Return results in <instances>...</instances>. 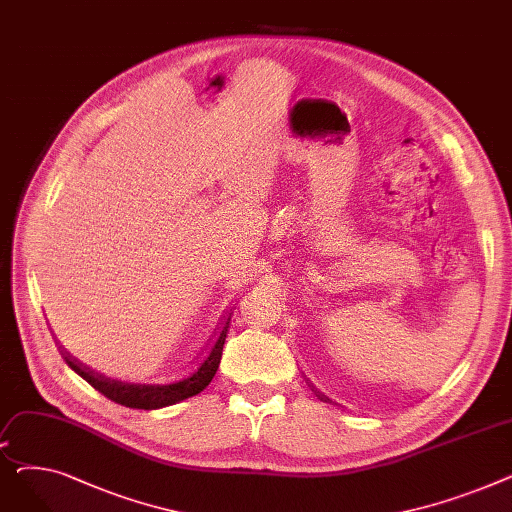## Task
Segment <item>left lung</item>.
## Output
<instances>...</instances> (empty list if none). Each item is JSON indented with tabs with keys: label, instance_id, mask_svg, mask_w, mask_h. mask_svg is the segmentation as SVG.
<instances>
[{
	"label": "left lung",
	"instance_id": "left-lung-1",
	"mask_svg": "<svg viewBox=\"0 0 512 512\" xmlns=\"http://www.w3.org/2000/svg\"><path fill=\"white\" fill-rule=\"evenodd\" d=\"M317 396H319L321 400H330V398H326V394H319V392H317Z\"/></svg>",
	"mask_w": 512,
	"mask_h": 512
}]
</instances>
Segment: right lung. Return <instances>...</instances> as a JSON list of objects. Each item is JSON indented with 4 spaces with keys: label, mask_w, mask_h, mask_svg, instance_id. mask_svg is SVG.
Returning a JSON list of instances; mask_svg holds the SVG:
<instances>
[{
    "label": "right lung",
    "mask_w": 512,
    "mask_h": 512,
    "mask_svg": "<svg viewBox=\"0 0 512 512\" xmlns=\"http://www.w3.org/2000/svg\"><path fill=\"white\" fill-rule=\"evenodd\" d=\"M228 328H230V317H226L222 321V326L218 328V332L213 334L205 355L199 359L195 369L188 371L180 380H174V382H147V380L143 382V380L118 378V375H105L76 361L74 357H70V353L64 351V348H62V355L80 378L87 380L105 398H110L128 409L149 411V409H161V407L174 405V402H180L184 398H191L209 386L222 361Z\"/></svg>",
    "instance_id": "add662e5"
}]
</instances>
